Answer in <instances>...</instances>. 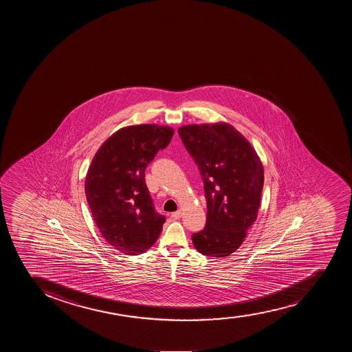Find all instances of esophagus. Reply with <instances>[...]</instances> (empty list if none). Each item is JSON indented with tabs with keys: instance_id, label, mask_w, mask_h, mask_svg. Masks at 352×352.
I'll list each match as a JSON object with an SVG mask.
<instances>
[{
	"instance_id": "esophagus-1",
	"label": "esophagus",
	"mask_w": 352,
	"mask_h": 352,
	"mask_svg": "<svg viewBox=\"0 0 352 352\" xmlns=\"http://www.w3.org/2000/svg\"><path fill=\"white\" fill-rule=\"evenodd\" d=\"M182 210H178V211H175V212H173L172 214H170V217H172L173 219H179V218H182Z\"/></svg>"
}]
</instances>
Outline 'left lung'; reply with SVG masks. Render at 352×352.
<instances>
[{
  "label": "left lung",
  "instance_id": "obj_1",
  "mask_svg": "<svg viewBox=\"0 0 352 352\" xmlns=\"http://www.w3.org/2000/svg\"><path fill=\"white\" fill-rule=\"evenodd\" d=\"M179 135L204 184L206 225L192 235L196 250L209 257L233 254L257 219L264 168L256 150L233 126L188 125Z\"/></svg>",
  "mask_w": 352,
  "mask_h": 352
}]
</instances>
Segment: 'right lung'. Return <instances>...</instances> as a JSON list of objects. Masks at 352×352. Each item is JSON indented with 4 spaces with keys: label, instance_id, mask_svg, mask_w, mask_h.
<instances>
[{
    "label": "right lung",
    "instance_id": "right-lung-1",
    "mask_svg": "<svg viewBox=\"0 0 352 352\" xmlns=\"http://www.w3.org/2000/svg\"><path fill=\"white\" fill-rule=\"evenodd\" d=\"M173 134L168 126L124 127L91 160L85 180L88 206L102 236L122 254H142L160 237L165 217L155 210L144 170Z\"/></svg>",
    "mask_w": 352,
    "mask_h": 352
}]
</instances>
